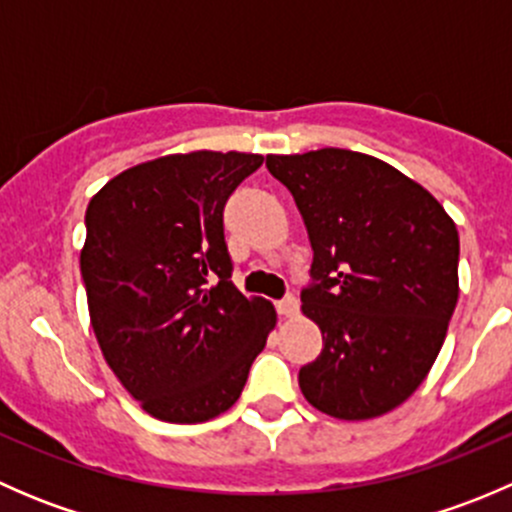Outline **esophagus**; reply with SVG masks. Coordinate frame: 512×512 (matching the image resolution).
I'll use <instances>...</instances> for the list:
<instances>
[{
  "label": "esophagus",
  "instance_id": "esophagus-1",
  "mask_svg": "<svg viewBox=\"0 0 512 512\" xmlns=\"http://www.w3.org/2000/svg\"><path fill=\"white\" fill-rule=\"evenodd\" d=\"M297 309H299V302L294 294H287L285 299H280V302H277V312H280L282 317H294V314H297Z\"/></svg>",
  "mask_w": 512,
  "mask_h": 512
}]
</instances>
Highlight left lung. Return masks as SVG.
I'll return each instance as SVG.
<instances>
[{"instance_id": "8db88e82", "label": "left lung", "mask_w": 512, "mask_h": 512, "mask_svg": "<svg viewBox=\"0 0 512 512\" xmlns=\"http://www.w3.org/2000/svg\"><path fill=\"white\" fill-rule=\"evenodd\" d=\"M267 170L292 193L314 250L302 312L324 347L299 369L304 399L344 421L396 409L426 379L456 309V223L416 180L364 153L267 156Z\"/></svg>"}]
</instances>
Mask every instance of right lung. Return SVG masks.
<instances>
[{"mask_svg":"<svg viewBox=\"0 0 512 512\" xmlns=\"http://www.w3.org/2000/svg\"><path fill=\"white\" fill-rule=\"evenodd\" d=\"M255 153H175L108 180L86 208L81 277L103 359L160 421L200 423L240 399L277 322L232 285L223 210Z\"/></svg>","mask_w":512,"mask_h":512,"instance_id":"right-lung-1","label":"right lung"}]
</instances>
